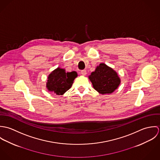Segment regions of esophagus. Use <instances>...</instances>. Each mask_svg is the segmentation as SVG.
<instances>
[{
    "mask_svg": "<svg viewBox=\"0 0 160 160\" xmlns=\"http://www.w3.org/2000/svg\"><path fill=\"white\" fill-rule=\"evenodd\" d=\"M86 70H82L81 72H80V74H82V76H85L86 74Z\"/></svg>",
    "mask_w": 160,
    "mask_h": 160,
    "instance_id": "1",
    "label": "esophagus"
}]
</instances>
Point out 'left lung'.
Masks as SVG:
<instances>
[{
	"label": "left lung",
	"instance_id": "obj_1",
	"mask_svg": "<svg viewBox=\"0 0 160 160\" xmlns=\"http://www.w3.org/2000/svg\"><path fill=\"white\" fill-rule=\"evenodd\" d=\"M93 88L101 94H110L118 89L121 79L116 71L105 63H100L89 76Z\"/></svg>",
	"mask_w": 160,
	"mask_h": 160
}]
</instances>
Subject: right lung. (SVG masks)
I'll use <instances>...</instances> for the list:
<instances>
[{
	"label": "right lung",
	"instance_id": "add662e5",
	"mask_svg": "<svg viewBox=\"0 0 160 160\" xmlns=\"http://www.w3.org/2000/svg\"><path fill=\"white\" fill-rule=\"evenodd\" d=\"M77 76L76 71L67 72L65 69L58 67L48 74L46 88L53 93L62 95L71 88Z\"/></svg>",
	"mask_w": 160,
	"mask_h": 160
}]
</instances>
